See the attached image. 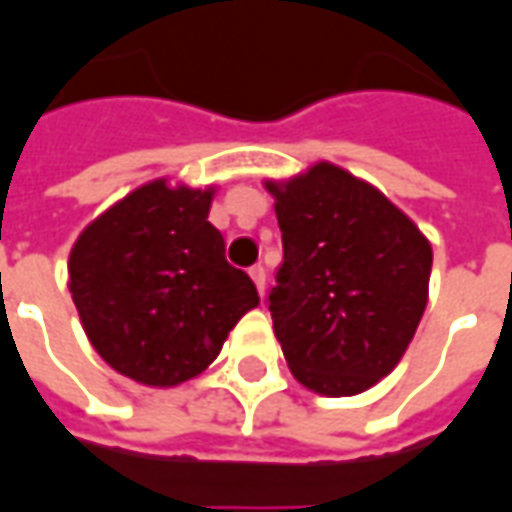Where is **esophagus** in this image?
<instances>
[{"instance_id": "1", "label": "esophagus", "mask_w": 512, "mask_h": 512, "mask_svg": "<svg viewBox=\"0 0 512 512\" xmlns=\"http://www.w3.org/2000/svg\"><path fill=\"white\" fill-rule=\"evenodd\" d=\"M250 278H253V284L259 292H264V281H267V270H264L262 264H256V267H250Z\"/></svg>"}]
</instances>
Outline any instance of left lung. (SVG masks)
I'll list each match as a JSON object with an SVG mask.
<instances>
[{
  "label": "left lung",
  "instance_id": "obj_1",
  "mask_svg": "<svg viewBox=\"0 0 512 512\" xmlns=\"http://www.w3.org/2000/svg\"><path fill=\"white\" fill-rule=\"evenodd\" d=\"M264 187L284 239L267 303L286 364L325 397L372 389L419 328L430 242L378 187L331 162Z\"/></svg>",
  "mask_w": 512,
  "mask_h": 512
}]
</instances>
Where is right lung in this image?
<instances>
[{"instance_id":"right-lung-1","label":"right lung","mask_w":512,"mask_h":512,"mask_svg":"<svg viewBox=\"0 0 512 512\" xmlns=\"http://www.w3.org/2000/svg\"><path fill=\"white\" fill-rule=\"evenodd\" d=\"M212 195L215 187L148 181L96 217L68 256V289L93 350L143 386L198 378L259 306L206 220Z\"/></svg>"}]
</instances>
